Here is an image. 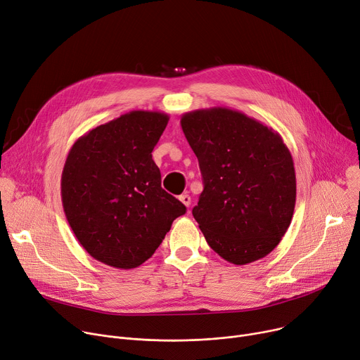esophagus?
I'll return each mask as SVG.
<instances>
[{"label":"esophagus","instance_id":"obj_1","mask_svg":"<svg viewBox=\"0 0 360 360\" xmlns=\"http://www.w3.org/2000/svg\"><path fill=\"white\" fill-rule=\"evenodd\" d=\"M179 199H180V202H181L186 207H188V206L191 205V198H190L188 195H181Z\"/></svg>","mask_w":360,"mask_h":360}]
</instances>
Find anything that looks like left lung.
I'll return each mask as SVG.
<instances>
[{
  "label": "left lung",
  "mask_w": 360,
  "mask_h": 360,
  "mask_svg": "<svg viewBox=\"0 0 360 360\" xmlns=\"http://www.w3.org/2000/svg\"><path fill=\"white\" fill-rule=\"evenodd\" d=\"M180 124L203 177L193 216L206 242L235 265L266 257L295 206L294 161L281 135L222 106L191 110Z\"/></svg>",
  "instance_id": "1"
}]
</instances>
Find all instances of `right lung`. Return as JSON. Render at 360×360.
Here are the masks:
<instances>
[{"mask_svg": "<svg viewBox=\"0 0 360 360\" xmlns=\"http://www.w3.org/2000/svg\"><path fill=\"white\" fill-rule=\"evenodd\" d=\"M169 115L131 110L72 146L62 173V203L84 250L118 269L155 252L186 206L161 187L153 150Z\"/></svg>", "mask_w": 360, "mask_h": 360, "instance_id": "obj_1", "label": "right lung"}]
</instances>
